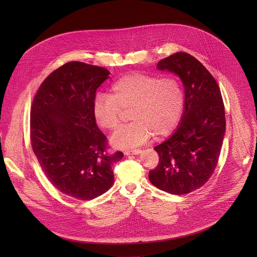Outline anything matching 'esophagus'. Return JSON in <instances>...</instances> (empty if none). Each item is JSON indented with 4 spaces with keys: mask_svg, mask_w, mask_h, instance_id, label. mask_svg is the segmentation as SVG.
Listing matches in <instances>:
<instances>
[{
    "mask_svg": "<svg viewBox=\"0 0 257 257\" xmlns=\"http://www.w3.org/2000/svg\"><path fill=\"white\" fill-rule=\"evenodd\" d=\"M141 153V150H127L124 152V154L126 156H129V155H138Z\"/></svg>",
    "mask_w": 257,
    "mask_h": 257,
    "instance_id": "obj_1",
    "label": "esophagus"
}]
</instances>
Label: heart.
Instances as JSON below:
<instances>
[{
  "instance_id": "obj_1",
  "label": "heart",
  "mask_w": 257,
  "mask_h": 257,
  "mask_svg": "<svg viewBox=\"0 0 257 257\" xmlns=\"http://www.w3.org/2000/svg\"><path fill=\"white\" fill-rule=\"evenodd\" d=\"M185 93L175 76L132 73L116 80L108 94H98L92 113L96 124L107 131L115 130L123 112L129 109V124L112 137L117 149H133L155 134L168 135L178 124L184 111Z\"/></svg>"
}]
</instances>
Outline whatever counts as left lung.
<instances>
[{
    "instance_id": "left-lung-1",
    "label": "left lung",
    "mask_w": 257,
    "mask_h": 257,
    "mask_svg": "<svg viewBox=\"0 0 257 257\" xmlns=\"http://www.w3.org/2000/svg\"><path fill=\"white\" fill-rule=\"evenodd\" d=\"M158 68L179 75L185 108L175 133L155 148L160 161L149 178L163 191L187 194L205 184L218 163L226 131L224 101L213 76L193 56L175 53Z\"/></svg>"
}]
</instances>
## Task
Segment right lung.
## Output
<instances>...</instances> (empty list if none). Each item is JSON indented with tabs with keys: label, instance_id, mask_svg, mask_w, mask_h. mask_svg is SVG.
<instances>
[{
	"label": "right lung",
	"instance_id": "add662e5",
	"mask_svg": "<svg viewBox=\"0 0 257 257\" xmlns=\"http://www.w3.org/2000/svg\"><path fill=\"white\" fill-rule=\"evenodd\" d=\"M109 72L73 61L43 81L30 109V143L45 175L60 192L93 199L112 187V166L122 152L107 154L92 107L97 87Z\"/></svg>",
	"mask_w": 257,
	"mask_h": 257
}]
</instances>
